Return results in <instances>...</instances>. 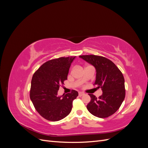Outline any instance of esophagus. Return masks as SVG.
I'll list each match as a JSON object with an SVG mask.
<instances>
[{"mask_svg": "<svg viewBox=\"0 0 148 148\" xmlns=\"http://www.w3.org/2000/svg\"><path fill=\"white\" fill-rule=\"evenodd\" d=\"M78 95H79V97H81V96L84 95V92H78Z\"/></svg>", "mask_w": 148, "mask_h": 148, "instance_id": "34e87169", "label": "esophagus"}]
</instances>
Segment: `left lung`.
<instances>
[{
    "label": "left lung",
    "mask_w": 148,
    "mask_h": 148,
    "mask_svg": "<svg viewBox=\"0 0 148 148\" xmlns=\"http://www.w3.org/2000/svg\"><path fill=\"white\" fill-rule=\"evenodd\" d=\"M95 67L96 77L94 85L101 88L102 95L97 98L89 94L91 101L86 107L93 115L106 118L114 114L122 104L125 97V79L122 73L112 62L106 57L95 55L80 56Z\"/></svg>",
    "instance_id": "8db88e82"
}]
</instances>
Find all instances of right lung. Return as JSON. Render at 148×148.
Here are the masks:
<instances>
[{"instance_id": "right-lung-1", "label": "right lung", "mask_w": 148, "mask_h": 148, "mask_svg": "<svg viewBox=\"0 0 148 148\" xmlns=\"http://www.w3.org/2000/svg\"><path fill=\"white\" fill-rule=\"evenodd\" d=\"M75 58L71 56L49 60L33 76L30 99L35 109L47 120L56 122L66 117L72 109L73 101L78 96L75 90L64 96H57L60 84L67 79L69 69Z\"/></svg>"}]
</instances>
